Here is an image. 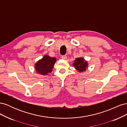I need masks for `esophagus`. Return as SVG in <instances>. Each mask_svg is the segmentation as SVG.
<instances>
[{
    "instance_id": "34e87169",
    "label": "esophagus",
    "mask_w": 127,
    "mask_h": 127,
    "mask_svg": "<svg viewBox=\"0 0 127 127\" xmlns=\"http://www.w3.org/2000/svg\"><path fill=\"white\" fill-rule=\"evenodd\" d=\"M67 56H61V58L63 59H67Z\"/></svg>"
}]
</instances>
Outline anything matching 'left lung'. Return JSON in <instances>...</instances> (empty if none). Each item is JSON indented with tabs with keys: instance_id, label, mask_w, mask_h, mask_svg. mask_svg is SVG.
<instances>
[{
	"instance_id": "8db88e82",
	"label": "left lung",
	"mask_w": 127,
	"mask_h": 127,
	"mask_svg": "<svg viewBox=\"0 0 127 127\" xmlns=\"http://www.w3.org/2000/svg\"><path fill=\"white\" fill-rule=\"evenodd\" d=\"M73 66L79 72H83L86 70L88 67V64L87 61H86L83 57L77 58L74 61L72 64Z\"/></svg>"
}]
</instances>
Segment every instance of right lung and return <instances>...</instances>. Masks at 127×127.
<instances>
[{"label":"right lung","mask_w":127,"mask_h":127,"mask_svg":"<svg viewBox=\"0 0 127 127\" xmlns=\"http://www.w3.org/2000/svg\"><path fill=\"white\" fill-rule=\"evenodd\" d=\"M56 61V58L51 57L45 55L35 64L34 68L37 74L47 76L49 73L52 72L53 67Z\"/></svg>","instance_id":"right-lung-1"}]
</instances>
